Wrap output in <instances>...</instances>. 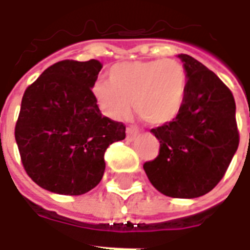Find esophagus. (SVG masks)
Returning <instances> with one entry per match:
<instances>
[{"instance_id":"esophagus-1","label":"esophagus","mask_w":250,"mask_h":250,"mask_svg":"<svg viewBox=\"0 0 250 250\" xmlns=\"http://www.w3.org/2000/svg\"><path fill=\"white\" fill-rule=\"evenodd\" d=\"M138 134H139V130L135 128V127H128L127 128V139L128 141H134L136 136H138Z\"/></svg>"}]
</instances>
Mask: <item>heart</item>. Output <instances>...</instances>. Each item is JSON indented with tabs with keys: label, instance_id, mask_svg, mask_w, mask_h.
Listing matches in <instances>:
<instances>
[{
	"label": "heart",
	"instance_id": "heart-1",
	"mask_svg": "<svg viewBox=\"0 0 250 250\" xmlns=\"http://www.w3.org/2000/svg\"><path fill=\"white\" fill-rule=\"evenodd\" d=\"M108 80L92 85L100 111L109 119H125L132 102L136 114L154 125L168 123L179 114L188 88L184 65L171 59L115 64Z\"/></svg>",
	"mask_w": 250,
	"mask_h": 250
}]
</instances>
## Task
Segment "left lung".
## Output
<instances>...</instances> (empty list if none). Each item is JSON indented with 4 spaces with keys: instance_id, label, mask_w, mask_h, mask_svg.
Here are the masks:
<instances>
[{
    "instance_id": "8db88e82",
    "label": "left lung",
    "mask_w": 250,
    "mask_h": 250,
    "mask_svg": "<svg viewBox=\"0 0 250 250\" xmlns=\"http://www.w3.org/2000/svg\"><path fill=\"white\" fill-rule=\"evenodd\" d=\"M188 75L182 108L152 128L159 154L143 168L167 197L197 198L217 186L240 143L233 93L214 72L188 55H178Z\"/></svg>"
}]
</instances>
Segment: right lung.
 <instances>
[{
    "instance_id": "obj_1",
    "label": "right lung",
    "mask_w": 250,
    "mask_h": 250,
    "mask_svg": "<svg viewBox=\"0 0 250 250\" xmlns=\"http://www.w3.org/2000/svg\"><path fill=\"white\" fill-rule=\"evenodd\" d=\"M98 60H62L25 89L14 136L25 171L52 193L80 195L102 181L104 152L125 125L103 116L92 85Z\"/></svg>"
}]
</instances>
